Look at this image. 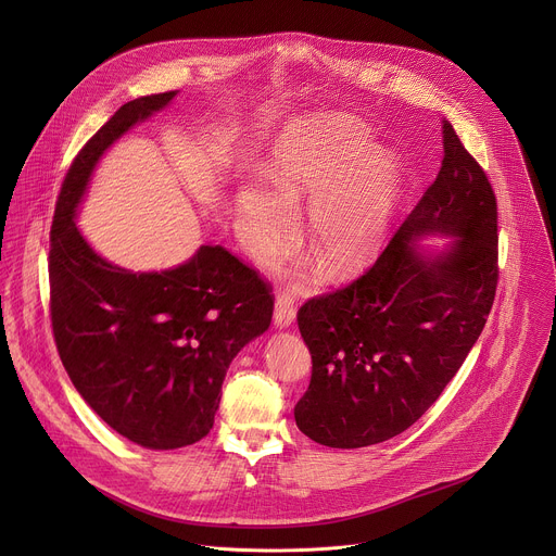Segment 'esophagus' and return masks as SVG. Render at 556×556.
Returning <instances> with one entry per match:
<instances>
[{"mask_svg": "<svg viewBox=\"0 0 556 556\" xmlns=\"http://www.w3.org/2000/svg\"><path fill=\"white\" fill-rule=\"evenodd\" d=\"M296 316V296L288 290L279 292L275 299V326L288 328Z\"/></svg>", "mask_w": 556, "mask_h": 556, "instance_id": "34e87169", "label": "esophagus"}]
</instances>
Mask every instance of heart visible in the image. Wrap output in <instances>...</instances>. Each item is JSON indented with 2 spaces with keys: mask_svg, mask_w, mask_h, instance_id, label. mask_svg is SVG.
I'll return each mask as SVG.
<instances>
[{
  "mask_svg": "<svg viewBox=\"0 0 556 556\" xmlns=\"http://www.w3.org/2000/svg\"><path fill=\"white\" fill-rule=\"evenodd\" d=\"M401 185V161L391 151L376 149L361 121H305L277 142L273 182H251L237 191V230L247 249L266 260L294 232V204L312 198L307 242L332 275H345L380 247Z\"/></svg>",
  "mask_w": 556,
  "mask_h": 556,
  "instance_id": "obj_1",
  "label": "heart"
}]
</instances>
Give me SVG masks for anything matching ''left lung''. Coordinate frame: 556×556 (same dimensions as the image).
<instances>
[{"instance_id":"1","label":"left lung","mask_w":556,"mask_h":556,"mask_svg":"<svg viewBox=\"0 0 556 556\" xmlns=\"http://www.w3.org/2000/svg\"><path fill=\"white\" fill-rule=\"evenodd\" d=\"M435 180L380 257L350 286L307 299L296 324L312 376L294 420L309 440L361 448L409 429L457 374L495 301L497 198L453 125L442 121ZM458 237L427 261L413 240Z\"/></svg>"}]
</instances>
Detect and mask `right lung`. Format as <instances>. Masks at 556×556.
I'll list each match as a JSON object with an SVG mask.
<instances>
[{"instance_id": "obj_1", "label": "right lung", "mask_w": 556, "mask_h": 556, "mask_svg": "<svg viewBox=\"0 0 556 556\" xmlns=\"http://www.w3.org/2000/svg\"><path fill=\"white\" fill-rule=\"evenodd\" d=\"M176 92L125 103L76 153L50 230V321L61 363L84 401L147 448L202 440L230 361L268 330L273 286L222 247L187 264L131 273L101 260L74 224L101 153Z\"/></svg>"}]
</instances>
